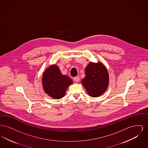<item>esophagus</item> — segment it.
<instances>
[{"label": "esophagus", "mask_w": 148, "mask_h": 148, "mask_svg": "<svg viewBox=\"0 0 148 148\" xmlns=\"http://www.w3.org/2000/svg\"><path fill=\"white\" fill-rule=\"evenodd\" d=\"M74 81L75 82H79V80H80V77H79L78 76H77V77H74Z\"/></svg>", "instance_id": "1"}]
</instances>
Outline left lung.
Returning <instances> with one entry per match:
<instances>
[{
	"mask_svg": "<svg viewBox=\"0 0 148 148\" xmlns=\"http://www.w3.org/2000/svg\"><path fill=\"white\" fill-rule=\"evenodd\" d=\"M82 84L88 95L93 98L102 95L108 89L109 75L106 66L100 62H90L85 68Z\"/></svg>",
	"mask_w": 148,
	"mask_h": 148,
	"instance_id": "1",
	"label": "left lung"
}]
</instances>
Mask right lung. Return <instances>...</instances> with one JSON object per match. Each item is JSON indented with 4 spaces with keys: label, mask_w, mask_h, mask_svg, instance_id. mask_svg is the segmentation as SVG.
I'll return each mask as SVG.
<instances>
[{
    "label": "right lung",
    "mask_w": 148,
    "mask_h": 148,
    "mask_svg": "<svg viewBox=\"0 0 148 148\" xmlns=\"http://www.w3.org/2000/svg\"><path fill=\"white\" fill-rule=\"evenodd\" d=\"M42 81L44 92L56 99L63 98L67 88L73 84L71 79L63 75L56 64L50 65L44 71Z\"/></svg>",
    "instance_id": "right-lung-1"
}]
</instances>
